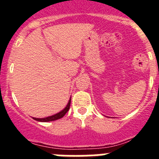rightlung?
<instances>
[{"label":"right lung","mask_w":159,"mask_h":159,"mask_svg":"<svg viewBox=\"0 0 159 159\" xmlns=\"http://www.w3.org/2000/svg\"><path fill=\"white\" fill-rule=\"evenodd\" d=\"M70 104H71V97H70L69 100H68V102H67V106L63 109L61 111L58 112V113L55 114L53 116H48V117H46V118H42V119H36V118H33V119L36 120V121H39V122H51V121H55V120H57V119H60L61 118L64 117L65 116V114L68 111L70 108Z\"/></svg>","instance_id":"1"}]
</instances>
